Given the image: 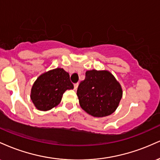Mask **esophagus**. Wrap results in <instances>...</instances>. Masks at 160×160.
<instances>
[{
  "mask_svg": "<svg viewBox=\"0 0 160 160\" xmlns=\"http://www.w3.org/2000/svg\"><path fill=\"white\" fill-rule=\"evenodd\" d=\"M78 86H79V84L78 83H76V84H74V90H77V89H78Z\"/></svg>",
  "mask_w": 160,
  "mask_h": 160,
  "instance_id": "1",
  "label": "esophagus"
}]
</instances>
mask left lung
Masks as SVG:
<instances>
[{
	"label": "left lung",
	"instance_id": "left-lung-1",
	"mask_svg": "<svg viewBox=\"0 0 160 160\" xmlns=\"http://www.w3.org/2000/svg\"><path fill=\"white\" fill-rule=\"evenodd\" d=\"M77 95L83 111L94 117L111 115L122 96L120 83L107 70L86 71V78L78 86Z\"/></svg>",
	"mask_w": 160,
	"mask_h": 160
}]
</instances>
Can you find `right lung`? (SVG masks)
I'll list each match as a JSON object with an SVG mask.
<instances>
[{
	"mask_svg": "<svg viewBox=\"0 0 160 160\" xmlns=\"http://www.w3.org/2000/svg\"><path fill=\"white\" fill-rule=\"evenodd\" d=\"M70 75L61 68L49 70L40 74L31 90V99L38 110L49 111L61 102L63 93L73 89Z\"/></svg>",
	"mask_w": 160,
	"mask_h": 160,
	"instance_id": "1",
	"label": "right lung"
}]
</instances>
